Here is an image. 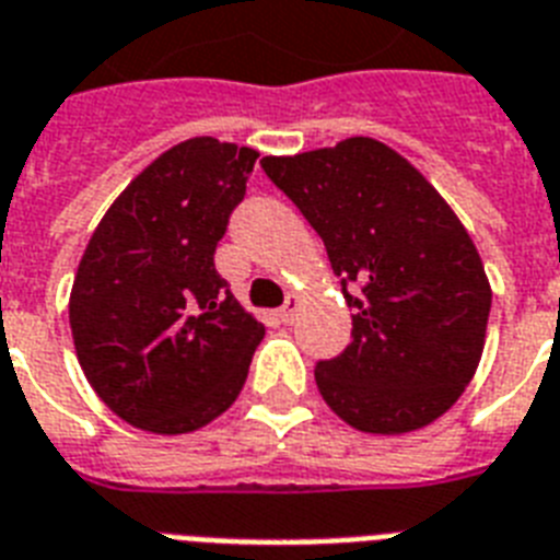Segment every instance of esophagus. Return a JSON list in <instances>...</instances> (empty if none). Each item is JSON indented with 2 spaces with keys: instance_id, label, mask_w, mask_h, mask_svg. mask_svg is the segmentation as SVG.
I'll return each mask as SVG.
<instances>
[{
  "instance_id": "34e87169",
  "label": "esophagus",
  "mask_w": 560,
  "mask_h": 560,
  "mask_svg": "<svg viewBox=\"0 0 560 560\" xmlns=\"http://www.w3.org/2000/svg\"><path fill=\"white\" fill-rule=\"evenodd\" d=\"M298 303H301L298 294H289V298H285V303L280 306V320H283V324H292L294 315H298Z\"/></svg>"
}]
</instances>
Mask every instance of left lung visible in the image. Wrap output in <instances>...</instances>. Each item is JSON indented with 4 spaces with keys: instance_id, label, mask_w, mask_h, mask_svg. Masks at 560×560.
Wrapping results in <instances>:
<instances>
[{
    "instance_id": "left-lung-1",
    "label": "left lung",
    "mask_w": 560,
    "mask_h": 560,
    "mask_svg": "<svg viewBox=\"0 0 560 560\" xmlns=\"http://www.w3.org/2000/svg\"><path fill=\"white\" fill-rule=\"evenodd\" d=\"M266 176L324 240L352 341L317 361L324 401L355 431H419L480 364L491 285L471 236L407 159L375 138L266 155Z\"/></svg>"
}]
</instances>
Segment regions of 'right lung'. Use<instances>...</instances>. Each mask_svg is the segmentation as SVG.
<instances>
[{
    "label": "right lung",
    "instance_id": "right-lung-1",
    "mask_svg": "<svg viewBox=\"0 0 560 560\" xmlns=\"http://www.w3.org/2000/svg\"><path fill=\"white\" fill-rule=\"evenodd\" d=\"M257 150L190 138L141 170L103 213L69 298L78 361L101 401L178 436L243 390L266 326L213 266Z\"/></svg>",
    "mask_w": 560,
    "mask_h": 560
}]
</instances>
